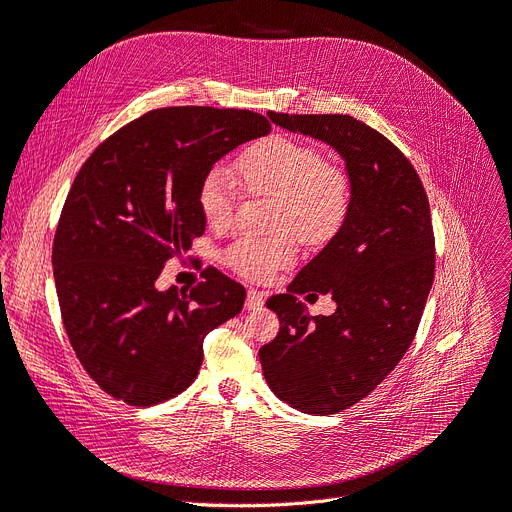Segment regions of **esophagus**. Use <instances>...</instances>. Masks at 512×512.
<instances>
[{
    "mask_svg": "<svg viewBox=\"0 0 512 512\" xmlns=\"http://www.w3.org/2000/svg\"><path fill=\"white\" fill-rule=\"evenodd\" d=\"M247 309H259V307H263V293H259V291H255V288H251V291L247 293Z\"/></svg>",
    "mask_w": 512,
    "mask_h": 512,
    "instance_id": "34e87169",
    "label": "esophagus"
}]
</instances>
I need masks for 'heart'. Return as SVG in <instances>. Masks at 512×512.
I'll return each instance as SVG.
<instances>
[{
    "instance_id": "obj_1",
    "label": "heart",
    "mask_w": 512,
    "mask_h": 512,
    "mask_svg": "<svg viewBox=\"0 0 512 512\" xmlns=\"http://www.w3.org/2000/svg\"><path fill=\"white\" fill-rule=\"evenodd\" d=\"M236 171L251 194H274L272 236H244L226 251V263L242 276L265 280L295 261L297 238L324 244L335 238L349 217L351 186L347 173L326 163L314 144L274 133L244 150ZM196 207L205 224L226 228L236 213L230 175L211 167L196 188Z\"/></svg>"
}]
</instances>
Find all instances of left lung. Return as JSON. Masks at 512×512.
<instances>
[{
	"label": "left lung",
	"mask_w": 512,
	"mask_h": 512,
	"mask_svg": "<svg viewBox=\"0 0 512 512\" xmlns=\"http://www.w3.org/2000/svg\"><path fill=\"white\" fill-rule=\"evenodd\" d=\"M270 119L322 140L345 159L351 209L343 230L311 259L288 293L268 305L280 320L259 349L270 389L307 414H337L374 391L418 330L435 274V236L425 188L383 133L349 115ZM330 292L332 317H309L297 294Z\"/></svg>",
	"instance_id": "obj_1"
}]
</instances>
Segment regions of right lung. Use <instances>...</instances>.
I'll use <instances>...</instances> for the list:
<instances>
[{"instance_id": "1", "label": "right lung", "mask_w": 512, "mask_h": 512, "mask_svg": "<svg viewBox=\"0 0 512 512\" xmlns=\"http://www.w3.org/2000/svg\"><path fill=\"white\" fill-rule=\"evenodd\" d=\"M270 129L251 110L157 108L79 169L54 234V280L75 355L110 397L154 406L182 393L203 364L205 337L242 309L244 286L217 270L182 293L154 282L205 232L203 175Z\"/></svg>"}]
</instances>
